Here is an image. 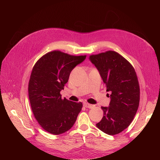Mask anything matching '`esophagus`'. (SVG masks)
Segmentation results:
<instances>
[{"mask_svg": "<svg viewBox=\"0 0 160 160\" xmlns=\"http://www.w3.org/2000/svg\"><path fill=\"white\" fill-rule=\"evenodd\" d=\"M83 106H84L85 108H89V109L93 108V105L89 104V103H84Z\"/></svg>", "mask_w": 160, "mask_h": 160, "instance_id": "obj_1", "label": "esophagus"}]
</instances>
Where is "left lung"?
I'll return each instance as SVG.
<instances>
[{"label":"left lung","instance_id":"1","mask_svg":"<svg viewBox=\"0 0 160 160\" xmlns=\"http://www.w3.org/2000/svg\"><path fill=\"white\" fill-rule=\"evenodd\" d=\"M98 69L107 91L109 108L101 107L103 118L96 126L110 135L121 133L132 122L139 107L140 89L132 65L118 52L108 51L89 56Z\"/></svg>","mask_w":160,"mask_h":160}]
</instances>
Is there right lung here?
Returning <instances> with one entry per match:
<instances>
[{"label":"right lung","instance_id":"1","mask_svg":"<svg viewBox=\"0 0 160 160\" xmlns=\"http://www.w3.org/2000/svg\"><path fill=\"white\" fill-rule=\"evenodd\" d=\"M86 58L60 51L42 56L34 65L28 83V97L35 118L42 128L53 135L67 132L74 125L83 104L66 98L60 91L71 71Z\"/></svg>","mask_w":160,"mask_h":160}]
</instances>
